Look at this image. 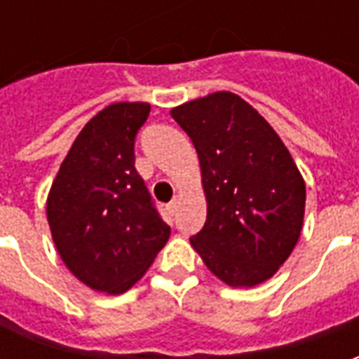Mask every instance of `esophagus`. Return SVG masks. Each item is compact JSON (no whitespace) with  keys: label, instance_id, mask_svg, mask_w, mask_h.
I'll use <instances>...</instances> for the list:
<instances>
[{"label":"esophagus","instance_id":"34e87169","mask_svg":"<svg viewBox=\"0 0 359 359\" xmlns=\"http://www.w3.org/2000/svg\"><path fill=\"white\" fill-rule=\"evenodd\" d=\"M177 210H179V200L175 198L171 203H167V211H169L171 215H175V213H177Z\"/></svg>","mask_w":359,"mask_h":359}]
</instances>
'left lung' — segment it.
<instances>
[{
	"instance_id": "left-lung-1",
	"label": "left lung",
	"mask_w": 359,
	"mask_h": 359,
	"mask_svg": "<svg viewBox=\"0 0 359 359\" xmlns=\"http://www.w3.org/2000/svg\"><path fill=\"white\" fill-rule=\"evenodd\" d=\"M171 117L194 142L208 219L190 238L225 285L252 288L278 271L300 238L306 182L273 126L233 92L177 105Z\"/></svg>"
}]
</instances>
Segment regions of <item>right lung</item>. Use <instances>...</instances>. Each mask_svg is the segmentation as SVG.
Instances as JSON below:
<instances>
[{"instance_id": "right-lung-1", "label": "right lung", "mask_w": 359, "mask_h": 359, "mask_svg": "<svg viewBox=\"0 0 359 359\" xmlns=\"http://www.w3.org/2000/svg\"><path fill=\"white\" fill-rule=\"evenodd\" d=\"M149 109L146 102L103 107L76 136L48 194L57 254L97 292L136 285L171 234L134 169V138Z\"/></svg>"}]
</instances>
